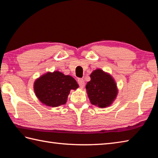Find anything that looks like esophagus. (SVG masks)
<instances>
[{
  "instance_id": "34e87169",
  "label": "esophagus",
  "mask_w": 158,
  "mask_h": 158,
  "mask_svg": "<svg viewBox=\"0 0 158 158\" xmlns=\"http://www.w3.org/2000/svg\"><path fill=\"white\" fill-rule=\"evenodd\" d=\"M78 83L79 85L80 86V88H83L85 85V82H84V80H83V79H78Z\"/></svg>"
}]
</instances>
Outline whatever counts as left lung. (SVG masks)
Returning <instances> with one entry per match:
<instances>
[{"instance_id":"8db88e82","label":"left lung","mask_w":158,"mask_h":158,"mask_svg":"<svg viewBox=\"0 0 158 158\" xmlns=\"http://www.w3.org/2000/svg\"><path fill=\"white\" fill-rule=\"evenodd\" d=\"M90 78L85 86L90 102L100 108L111 105L118 94L112 76L101 69H96L91 73Z\"/></svg>"}]
</instances>
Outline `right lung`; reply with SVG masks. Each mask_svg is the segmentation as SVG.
<instances>
[{
	"instance_id": "obj_1",
	"label": "right lung",
	"mask_w": 158,
	"mask_h": 158,
	"mask_svg": "<svg viewBox=\"0 0 158 158\" xmlns=\"http://www.w3.org/2000/svg\"><path fill=\"white\" fill-rule=\"evenodd\" d=\"M78 88V83L73 77L58 70L46 73L34 83L36 96L43 105L52 107L65 105L70 90Z\"/></svg>"
}]
</instances>
